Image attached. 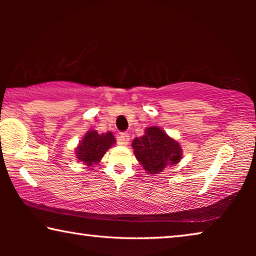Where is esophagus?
<instances>
[{
    "instance_id": "34e87169",
    "label": "esophagus",
    "mask_w": 256,
    "mask_h": 256,
    "mask_svg": "<svg viewBox=\"0 0 256 256\" xmlns=\"http://www.w3.org/2000/svg\"><path fill=\"white\" fill-rule=\"evenodd\" d=\"M129 140H130V138H129L128 132H121L120 136L118 138V143L120 146H128Z\"/></svg>"
}]
</instances>
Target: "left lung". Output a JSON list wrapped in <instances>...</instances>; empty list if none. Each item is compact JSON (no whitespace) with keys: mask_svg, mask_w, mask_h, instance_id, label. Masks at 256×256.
I'll return each instance as SVG.
<instances>
[{"mask_svg":"<svg viewBox=\"0 0 256 256\" xmlns=\"http://www.w3.org/2000/svg\"><path fill=\"white\" fill-rule=\"evenodd\" d=\"M135 157L149 174H155L180 162L182 149L180 143L169 138L160 128L150 127L146 134L132 141Z\"/></svg>","mask_w":256,"mask_h":256,"instance_id":"obj_1","label":"left lung"}]
</instances>
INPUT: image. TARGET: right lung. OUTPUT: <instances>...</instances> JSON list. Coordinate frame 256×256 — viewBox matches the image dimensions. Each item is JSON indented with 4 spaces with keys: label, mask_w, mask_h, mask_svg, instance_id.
Masks as SVG:
<instances>
[{
    "label": "right lung",
    "mask_w": 256,
    "mask_h": 256,
    "mask_svg": "<svg viewBox=\"0 0 256 256\" xmlns=\"http://www.w3.org/2000/svg\"><path fill=\"white\" fill-rule=\"evenodd\" d=\"M114 143L115 138L112 132L98 134L94 130L88 132L76 149V156L82 162L90 166L99 162L107 149H110Z\"/></svg>",
    "instance_id": "1"
}]
</instances>
